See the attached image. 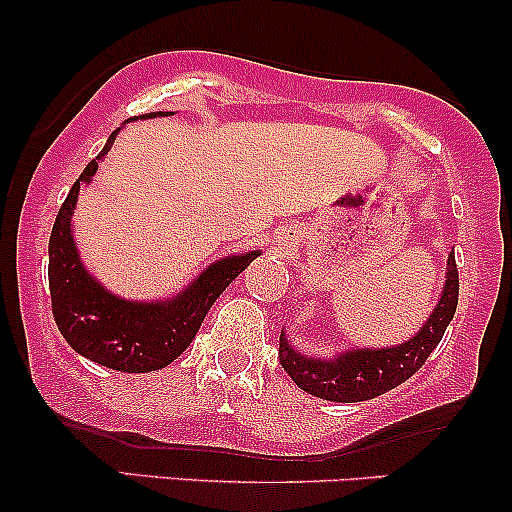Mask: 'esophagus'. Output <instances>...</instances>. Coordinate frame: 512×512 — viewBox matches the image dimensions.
I'll list each match as a JSON object with an SVG mask.
<instances>
[{
  "mask_svg": "<svg viewBox=\"0 0 512 512\" xmlns=\"http://www.w3.org/2000/svg\"><path fill=\"white\" fill-rule=\"evenodd\" d=\"M298 240H301V236H298V231L296 228H281V233H279V243L284 245L286 250H291V248H296L298 245Z\"/></svg>",
  "mask_w": 512,
  "mask_h": 512,
  "instance_id": "esophagus-1",
  "label": "esophagus"
}]
</instances>
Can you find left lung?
Wrapping results in <instances>:
<instances>
[{"instance_id":"obj_1","label":"left lung","mask_w":512,"mask_h":512,"mask_svg":"<svg viewBox=\"0 0 512 512\" xmlns=\"http://www.w3.org/2000/svg\"><path fill=\"white\" fill-rule=\"evenodd\" d=\"M457 293H460V279H457L455 252H450L436 308L407 342L385 349L351 346L327 358L298 351L296 346H291L289 334L281 330L279 361L301 390L327 402H366L385 395L387 390L409 380L433 354L457 310Z\"/></svg>"}]
</instances>
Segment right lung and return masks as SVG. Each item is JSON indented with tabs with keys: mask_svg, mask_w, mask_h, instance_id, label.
<instances>
[{
	"mask_svg": "<svg viewBox=\"0 0 512 512\" xmlns=\"http://www.w3.org/2000/svg\"><path fill=\"white\" fill-rule=\"evenodd\" d=\"M166 115L170 113H146L132 120ZM122 127L110 134L101 154L74 182L52 226L48 248L52 315L76 354L122 373H151L166 368L190 346L216 298L243 269L250 267L255 257L262 255V250L221 257L175 296L156 301H129L105 289L81 260L72 216L81 187L91 185L98 163L108 154Z\"/></svg>",
	"mask_w": 512,
	"mask_h": 512,
	"instance_id": "right-lung-1",
	"label": "right lung"
}]
</instances>
